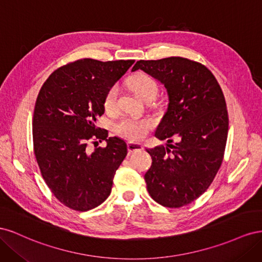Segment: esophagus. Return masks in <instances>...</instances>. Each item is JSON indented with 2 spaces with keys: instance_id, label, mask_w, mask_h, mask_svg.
I'll list each match as a JSON object with an SVG mask.
<instances>
[{
  "instance_id": "34e87169",
  "label": "esophagus",
  "mask_w": 262,
  "mask_h": 262,
  "mask_svg": "<svg viewBox=\"0 0 262 262\" xmlns=\"http://www.w3.org/2000/svg\"><path fill=\"white\" fill-rule=\"evenodd\" d=\"M144 149V146L140 143H134V142H129L128 143V150L130 153H136L141 152V150Z\"/></svg>"
}]
</instances>
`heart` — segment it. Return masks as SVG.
<instances>
[{
    "instance_id": "obj_1",
    "label": "heart",
    "mask_w": 262,
    "mask_h": 262,
    "mask_svg": "<svg viewBox=\"0 0 262 262\" xmlns=\"http://www.w3.org/2000/svg\"><path fill=\"white\" fill-rule=\"evenodd\" d=\"M130 89L136 93L140 98L145 100L150 95H156L157 85L152 77L144 73H137L128 80ZM118 89L117 86L110 87L105 95L104 107L107 110L113 109L117 101ZM150 123L148 120H136V119L124 118L116 124V131L122 137L130 140H140L148 132Z\"/></svg>"
}]
</instances>
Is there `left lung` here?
I'll return each instance as SVG.
<instances>
[{
	"instance_id": "1",
	"label": "left lung",
	"mask_w": 262,
	"mask_h": 262,
	"mask_svg": "<svg viewBox=\"0 0 262 262\" xmlns=\"http://www.w3.org/2000/svg\"><path fill=\"white\" fill-rule=\"evenodd\" d=\"M142 70L164 85L167 110L155 137L178 142L146 149L152 166L145 173L147 191L164 207L180 208L198 199L219 171L228 132L223 92L209 69L191 60L170 57L140 60Z\"/></svg>"
}]
</instances>
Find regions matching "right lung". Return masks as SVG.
Here are the masks:
<instances>
[{
  "mask_svg": "<svg viewBox=\"0 0 262 262\" xmlns=\"http://www.w3.org/2000/svg\"><path fill=\"white\" fill-rule=\"evenodd\" d=\"M133 63L77 60L55 70L38 94L33 121L36 160L54 196L70 209L92 210L112 192L128 147L122 139L99 131L96 120L105 113L106 93ZM92 138L105 139L107 146L91 151Z\"/></svg>",
  "mask_w": 262,
  "mask_h": 262,
  "instance_id": "obj_1",
  "label": "right lung"
}]
</instances>
